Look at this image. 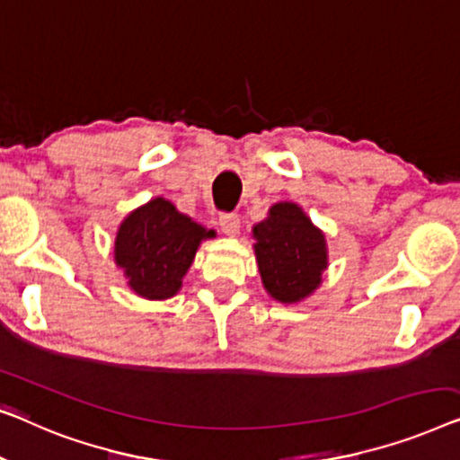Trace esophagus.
Masks as SVG:
<instances>
[{
    "label": "esophagus",
    "instance_id": "34e87169",
    "mask_svg": "<svg viewBox=\"0 0 460 460\" xmlns=\"http://www.w3.org/2000/svg\"><path fill=\"white\" fill-rule=\"evenodd\" d=\"M218 225H221V229L225 235H237L239 229H242V223H239V217L233 215V212H225V215H221V218H218Z\"/></svg>",
    "mask_w": 460,
    "mask_h": 460
}]
</instances>
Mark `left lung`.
I'll list each match as a JSON object with an SVG mask.
<instances>
[{"mask_svg":"<svg viewBox=\"0 0 460 460\" xmlns=\"http://www.w3.org/2000/svg\"><path fill=\"white\" fill-rule=\"evenodd\" d=\"M262 286L273 300L297 304L313 296L329 267L327 239L296 202H277L252 227Z\"/></svg>","mask_w":460,"mask_h":460,"instance_id":"1","label":"left lung"}]
</instances>
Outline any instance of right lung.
I'll use <instances>...</instances> for the list:
<instances>
[{
    "instance_id": "right-lung-1",
    "label": "right lung",
    "mask_w": 460,
    "mask_h": 460,
    "mask_svg": "<svg viewBox=\"0 0 460 460\" xmlns=\"http://www.w3.org/2000/svg\"><path fill=\"white\" fill-rule=\"evenodd\" d=\"M210 237L215 231L158 196L122 218L114 237V264L133 294L152 302L168 300L183 288L199 243Z\"/></svg>"
}]
</instances>
